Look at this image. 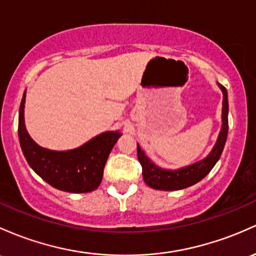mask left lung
<instances>
[{
    "label": "left lung",
    "mask_w": 256,
    "mask_h": 256,
    "mask_svg": "<svg viewBox=\"0 0 256 256\" xmlns=\"http://www.w3.org/2000/svg\"><path fill=\"white\" fill-rule=\"evenodd\" d=\"M220 86L224 94L222 102V128H221L220 134L216 141L212 153L206 159L190 165V166L182 168L178 170H164L154 165L144 153L141 150L140 146L137 144V156L138 162L142 165V174L144 182L148 186L154 190H178L190 186L203 180L208 174L212 171V168L220 159L222 153L224 143H226L227 132H228V100H227V91L222 85Z\"/></svg>",
    "instance_id": "left-lung-1"
}]
</instances>
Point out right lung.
Returning <instances> with one entry per match:
<instances>
[{"label": "right lung", "mask_w": 256, "mask_h": 256, "mask_svg": "<svg viewBox=\"0 0 256 256\" xmlns=\"http://www.w3.org/2000/svg\"><path fill=\"white\" fill-rule=\"evenodd\" d=\"M25 92L19 108L18 136L28 164L52 187L70 193L92 192L100 186L106 159L122 134L106 131L81 147L70 150H50L30 138L24 125Z\"/></svg>", "instance_id": "add662e5"}]
</instances>
